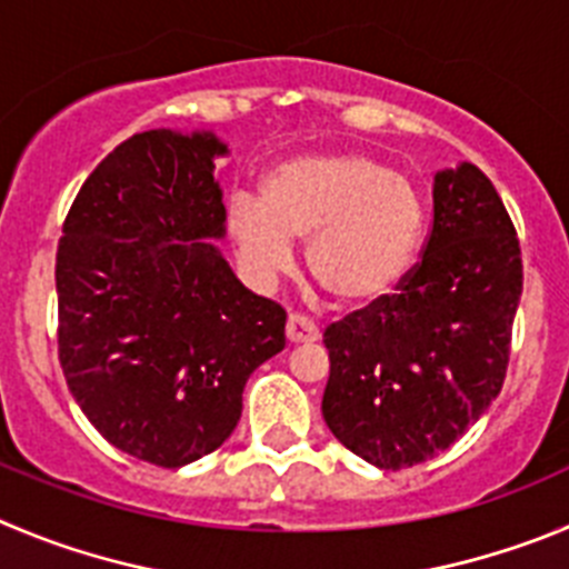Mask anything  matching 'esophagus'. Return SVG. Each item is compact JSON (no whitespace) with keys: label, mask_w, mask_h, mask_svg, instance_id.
<instances>
[{"label":"esophagus","mask_w":569,"mask_h":569,"mask_svg":"<svg viewBox=\"0 0 569 569\" xmlns=\"http://www.w3.org/2000/svg\"><path fill=\"white\" fill-rule=\"evenodd\" d=\"M286 339L291 345H311L320 339V328L309 320V317H300V315H291L286 320Z\"/></svg>","instance_id":"esophagus-1"}]
</instances>
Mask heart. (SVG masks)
<instances>
[{
	"label": "heart",
	"mask_w": 569,
	"mask_h": 569,
	"mask_svg": "<svg viewBox=\"0 0 569 569\" xmlns=\"http://www.w3.org/2000/svg\"><path fill=\"white\" fill-rule=\"evenodd\" d=\"M227 232L252 283L295 269L309 241V272L339 306H368L396 289L416 258L423 201L405 173L368 151L302 153L274 164L260 199L236 193Z\"/></svg>",
	"instance_id": "b5f03b06"
}]
</instances>
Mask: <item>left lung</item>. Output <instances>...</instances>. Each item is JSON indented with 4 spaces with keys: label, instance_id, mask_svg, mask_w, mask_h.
I'll return each mask as SVG.
<instances>
[{
    "label": "left lung",
    "instance_id": "8db88e82",
    "mask_svg": "<svg viewBox=\"0 0 569 569\" xmlns=\"http://www.w3.org/2000/svg\"><path fill=\"white\" fill-rule=\"evenodd\" d=\"M421 263L322 333V418L350 452L410 469L446 452L500 396L522 297L508 210L471 162L435 173Z\"/></svg>",
    "mask_w": 569,
    "mask_h": 569
}]
</instances>
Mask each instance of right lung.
Returning a JSON list of instances; mask_svg holds the SVG:
<instances>
[{
  "mask_svg": "<svg viewBox=\"0 0 569 569\" xmlns=\"http://www.w3.org/2000/svg\"><path fill=\"white\" fill-rule=\"evenodd\" d=\"M230 148L212 131L151 129L89 173L56 254L58 359L94 429L179 469L241 421L243 385L286 348V311L236 278L221 249Z\"/></svg>",
  "mask_w": 569,
  "mask_h": 569,
  "instance_id": "1",
  "label": "right lung"
}]
</instances>
